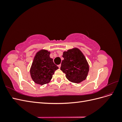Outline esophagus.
Listing matches in <instances>:
<instances>
[{
    "label": "esophagus",
    "instance_id": "esophagus-1",
    "mask_svg": "<svg viewBox=\"0 0 122 122\" xmlns=\"http://www.w3.org/2000/svg\"><path fill=\"white\" fill-rule=\"evenodd\" d=\"M58 67L59 68H60L61 67V64H60V65H58Z\"/></svg>",
    "mask_w": 122,
    "mask_h": 122
}]
</instances>
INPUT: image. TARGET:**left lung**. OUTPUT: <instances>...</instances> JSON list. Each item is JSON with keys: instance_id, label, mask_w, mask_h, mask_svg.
<instances>
[{"instance_id": "1", "label": "left lung", "mask_w": 122, "mask_h": 122, "mask_svg": "<svg viewBox=\"0 0 122 122\" xmlns=\"http://www.w3.org/2000/svg\"><path fill=\"white\" fill-rule=\"evenodd\" d=\"M61 70L66 74L70 81L78 83L86 79L89 71V66L81 51L73 48L64 51L62 55Z\"/></svg>"}]
</instances>
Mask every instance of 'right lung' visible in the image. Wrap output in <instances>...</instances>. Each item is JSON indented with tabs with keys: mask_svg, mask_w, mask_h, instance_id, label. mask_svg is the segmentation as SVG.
Returning <instances> with one entry per match:
<instances>
[{
	"mask_svg": "<svg viewBox=\"0 0 122 122\" xmlns=\"http://www.w3.org/2000/svg\"><path fill=\"white\" fill-rule=\"evenodd\" d=\"M49 51L41 50L36 54L30 70V75L34 81L43 85L49 83L55 70L58 67L53 59L50 57Z\"/></svg>",
	"mask_w": 122,
	"mask_h": 122,
	"instance_id": "1",
	"label": "right lung"
}]
</instances>
